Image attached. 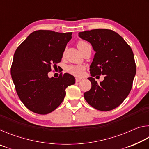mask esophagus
<instances>
[{
	"label": "esophagus",
	"instance_id": "1",
	"mask_svg": "<svg viewBox=\"0 0 149 149\" xmlns=\"http://www.w3.org/2000/svg\"><path fill=\"white\" fill-rule=\"evenodd\" d=\"M81 81V78H78V77H76V78H75V82L78 83V82Z\"/></svg>",
	"mask_w": 149,
	"mask_h": 149
}]
</instances>
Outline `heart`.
<instances>
[{
    "label": "heart",
    "instance_id": "obj_1",
    "mask_svg": "<svg viewBox=\"0 0 149 149\" xmlns=\"http://www.w3.org/2000/svg\"><path fill=\"white\" fill-rule=\"evenodd\" d=\"M89 44L85 41H79L77 42V46L78 49L81 52L85 47L89 46ZM65 52H64V54ZM67 71L69 74L77 77L82 76L85 71V68L81 65H69L67 68Z\"/></svg>",
    "mask_w": 149,
    "mask_h": 149
}]
</instances>
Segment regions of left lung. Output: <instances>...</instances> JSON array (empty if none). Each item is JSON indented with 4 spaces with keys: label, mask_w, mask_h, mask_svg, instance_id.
<instances>
[{
    "label": "left lung",
    "mask_w": 149,
    "mask_h": 149,
    "mask_svg": "<svg viewBox=\"0 0 149 149\" xmlns=\"http://www.w3.org/2000/svg\"><path fill=\"white\" fill-rule=\"evenodd\" d=\"M79 37L89 41L96 53L90 66L91 88L84 97L95 109L109 111L120 106L132 90L136 64L132 48L116 32L95 29L79 32ZM102 74L100 84L93 77Z\"/></svg>",
    "instance_id": "8db88e82"
}]
</instances>
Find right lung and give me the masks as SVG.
<instances>
[{"mask_svg":"<svg viewBox=\"0 0 149 149\" xmlns=\"http://www.w3.org/2000/svg\"><path fill=\"white\" fill-rule=\"evenodd\" d=\"M72 32L51 30L32 32L17 48L11 65V76L17 95L29 110L39 114L52 112L61 104L65 89L75 84V77L61 74L48 77L52 67L61 62Z\"/></svg>","mask_w":149,"mask_h":149,"instance_id":"right-lung-1","label":"right lung"}]
</instances>
